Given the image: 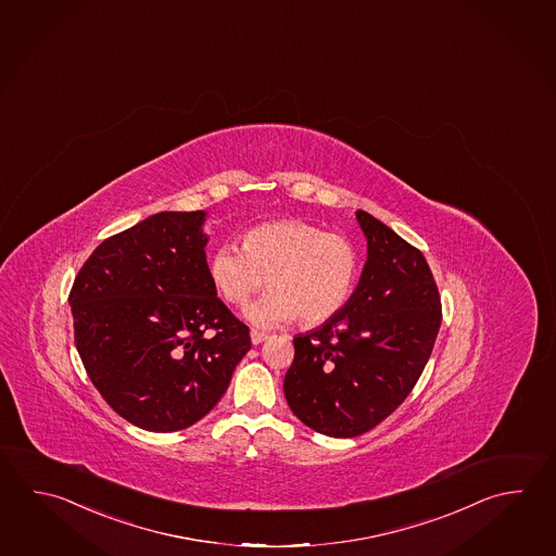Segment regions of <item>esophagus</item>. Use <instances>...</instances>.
<instances>
[{"mask_svg": "<svg viewBox=\"0 0 556 556\" xmlns=\"http://www.w3.org/2000/svg\"><path fill=\"white\" fill-rule=\"evenodd\" d=\"M250 337L251 344H255V346H257V344H261L263 340H267V334H265V332H260V330H251Z\"/></svg>", "mask_w": 556, "mask_h": 556, "instance_id": "esophagus-1", "label": "esophagus"}]
</instances>
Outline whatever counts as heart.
<instances>
[{
    "mask_svg": "<svg viewBox=\"0 0 556 556\" xmlns=\"http://www.w3.org/2000/svg\"><path fill=\"white\" fill-rule=\"evenodd\" d=\"M358 255L351 239L301 219H281L251 227L236 243H219L207 257V277L217 295L241 305L260 291L265 277L271 287L243 308L257 329H275L296 318L320 325L349 301Z\"/></svg>",
    "mask_w": 556,
    "mask_h": 556,
    "instance_id": "obj_1",
    "label": "heart"
}]
</instances>
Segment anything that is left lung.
I'll return each instance as SVG.
<instances>
[{"label":"left lung","mask_w":556,"mask_h":556,"mask_svg":"<svg viewBox=\"0 0 556 556\" xmlns=\"http://www.w3.org/2000/svg\"><path fill=\"white\" fill-rule=\"evenodd\" d=\"M356 219L366 238L358 285L334 317L296 334L283 382L296 418L330 438L372 430L406 400L442 325L421 251L364 210Z\"/></svg>","instance_id":"left-lung-1"}]
</instances>
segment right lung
<instances>
[{
  "label": "right lung",
  "mask_w": 556,
  "mask_h": 556,
  "mask_svg": "<svg viewBox=\"0 0 556 556\" xmlns=\"http://www.w3.org/2000/svg\"><path fill=\"white\" fill-rule=\"evenodd\" d=\"M204 210L160 212L104 239L68 305L75 344L106 404L137 428H190L251 349L207 277Z\"/></svg>",
  "instance_id": "1"
}]
</instances>
